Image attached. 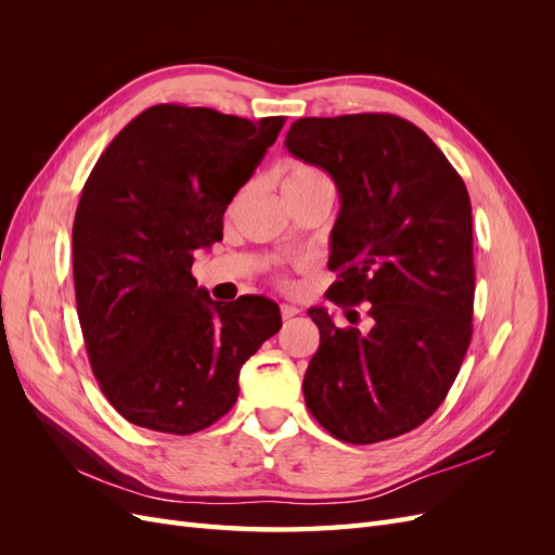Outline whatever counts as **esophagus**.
I'll return each mask as SVG.
<instances>
[{
    "label": "esophagus",
    "instance_id": "obj_1",
    "mask_svg": "<svg viewBox=\"0 0 555 555\" xmlns=\"http://www.w3.org/2000/svg\"><path fill=\"white\" fill-rule=\"evenodd\" d=\"M280 312H282L284 319H292V317H296L300 310H298L296 306H292V304H282V306H280Z\"/></svg>",
    "mask_w": 555,
    "mask_h": 555
}]
</instances>
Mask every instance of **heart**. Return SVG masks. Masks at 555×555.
I'll list each match as a JSON object with an SVG mask.
<instances>
[{
  "label": "heart",
  "mask_w": 555,
  "mask_h": 555,
  "mask_svg": "<svg viewBox=\"0 0 555 555\" xmlns=\"http://www.w3.org/2000/svg\"><path fill=\"white\" fill-rule=\"evenodd\" d=\"M319 182H328L322 171L314 169V166H310V164L294 162L289 166H284L280 188H282V194L287 196V194H294V192L310 190V188H314V184H319Z\"/></svg>",
  "instance_id": "obj_1"
}]
</instances>
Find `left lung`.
Masks as SVG:
<instances>
[{
	"instance_id": "1",
	"label": "left lung",
	"mask_w": 555,
	"mask_h": 555,
	"mask_svg": "<svg viewBox=\"0 0 555 555\" xmlns=\"http://www.w3.org/2000/svg\"><path fill=\"white\" fill-rule=\"evenodd\" d=\"M289 153L338 188L331 233L349 310L365 300L371 326L338 328L324 308L304 396L333 438L373 444L422 426L442 405L473 338V206L463 178L416 125L391 113L300 117ZM356 319L351 320L350 314Z\"/></svg>"
}]
</instances>
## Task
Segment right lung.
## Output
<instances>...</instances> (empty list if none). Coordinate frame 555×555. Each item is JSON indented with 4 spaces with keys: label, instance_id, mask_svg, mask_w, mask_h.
<instances>
[{
    "label": "right lung",
    "instance_id": "1",
    "mask_svg": "<svg viewBox=\"0 0 555 555\" xmlns=\"http://www.w3.org/2000/svg\"><path fill=\"white\" fill-rule=\"evenodd\" d=\"M282 125L159 104L96 159L74 220L76 306L92 373L127 422L171 435L212 426L238 398L243 363L280 331L273 300L222 306L192 263L222 241L227 206Z\"/></svg>",
    "mask_w": 555,
    "mask_h": 555
}]
</instances>
